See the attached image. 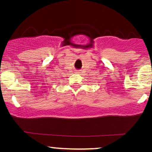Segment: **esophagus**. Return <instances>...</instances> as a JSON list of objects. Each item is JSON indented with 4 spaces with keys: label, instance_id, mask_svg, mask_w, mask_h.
I'll return each mask as SVG.
<instances>
[{
    "label": "esophagus",
    "instance_id": "esophagus-1",
    "mask_svg": "<svg viewBox=\"0 0 152 152\" xmlns=\"http://www.w3.org/2000/svg\"><path fill=\"white\" fill-rule=\"evenodd\" d=\"M76 73H79V70H76Z\"/></svg>",
    "mask_w": 152,
    "mask_h": 152
}]
</instances>
